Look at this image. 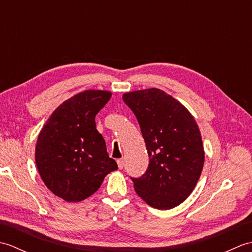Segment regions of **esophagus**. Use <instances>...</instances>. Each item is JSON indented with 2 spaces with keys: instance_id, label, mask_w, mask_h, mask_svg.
I'll return each mask as SVG.
<instances>
[{
  "instance_id": "1",
  "label": "esophagus",
  "mask_w": 252,
  "mask_h": 252,
  "mask_svg": "<svg viewBox=\"0 0 252 252\" xmlns=\"http://www.w3.org/2000/svg\"><path fill=\"white\" fill-rule=\"evenodd\" d=\"M117 163H118V168L119 169H123V167H125V160L123 159H118Z\"/></svg>"
}]
</instances>
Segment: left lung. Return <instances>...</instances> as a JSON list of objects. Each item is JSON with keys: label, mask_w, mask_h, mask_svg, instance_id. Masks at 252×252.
<instances>
[{"label": "left lung", "mask_w": 252, "mask_h": 252, "mask_svg": "<svg viewBox=\"0 0 252 252\" xmlns=\"http://www.w3.org/2000/svg\"><path fill=\"white\" fill-rule=\"evenodd\" d=\"M122 98L136 117L149 157L145 173L131 178L135 191L160 210L179 206L195 189L205 161L194 117L159 89L135 91Z\"/></svg>", "instance_id": "8db88e82"}]
</instances>
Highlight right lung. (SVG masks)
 Segmentation results:
<instances>
[{"label":"right lung","mask_w":252,"mask_h":252,"mask_svg":"<svg viewBox=\"0 0 252 252\" xmlns=\"http://www.w3.org/2000/svg\"><path fill=\"white\" fill-rule=\"evenodd\" d=\"M110 96L93 90L74 95L53 112L37 137L35 162L41 179L68 202L94 194L105 176L118 169L95 125V116Z\"/></svg>","instance_id":"1"}]
</instances>
